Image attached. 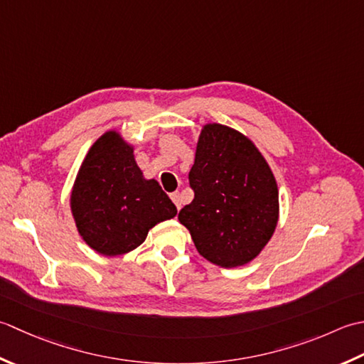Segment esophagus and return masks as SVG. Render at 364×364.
Instances as JSON below:
<instances>
[{
  "instance_id": "esophagus-1",
  "label": "esophagus",
  "mask_w": 364,
  "mask_h": 364,
  "mask_svg": "<svg viewBox=\"0 0 364 364\" xmlns=\"http://www.w3.org/2000/svg\"><path fill=\"white\" fill-rule=\"evenodd\" d=\"M171 199H173V203L176 204V207H177V210H181V207H182V198H181V193H171Z\"/></svg>"
}]
</instances>
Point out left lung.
Masks as SVG:
<instances>
[{"label": "left lung", "instance_id": "left-lung-1", "mask_svg": "<svg viewBox=\"0 0 364 364\" xmlns=\"http://www.w3.org/2000/svg\"><path fill=\"white\" fill-rule=\"evenodd\" d=\"M190 187L195 199L179 212L198 253L232 269L253 261L278 225V185L253 141L228 125L205 124Z\"/></svg>", "mask_w": 364, "mask_h": 364}]
</instances>
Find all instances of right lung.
Wrapping results in <instances>:
<instances>
[{
  "instance_id": "obj_1",
  "label": "right lung",
  "mask_w": 364,
  "mask_h": 364,
  "mask_svg": "<svg viewBox=\"0 0 364 364\" xmlns=\"http://www.w3.org/2000/svg\"><path fill=\"white\" fill-rule=\"evenodd\" d=\"M80 235L103 256L135 250L160 221L177 209L155 179H144L133 146L109 130L95 141L81 163L70 195Z\"/></svg>"
}]
</instances>
